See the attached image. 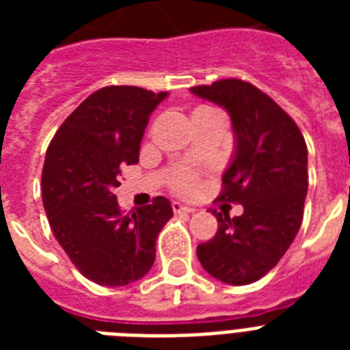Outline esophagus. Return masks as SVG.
Instances as JSON below:
<instances>
[{
	"label": "esophagus",
	"instance_id": "obj_1",
	"mask_svg": "<svg viewBox=\"0 0 350 350\" xmlns=\"http://www.w3.org/2000/svg\"><path fill=\"white\" fill-rule=\"evenodd\" d=\"M172 211H174L176 214H191V213H194V208L187 207V205H183V203H180V202L172 203Z\"/></svg>",
	"mask_w": 350,
	"mask_h": 350
}]
</instances>
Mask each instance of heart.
I'll return each mask as SVG.
<instances>
[{"label": "heart", "instance_id": "1", "mask_svg": "<svg viewBox=\"0 0 350 350\" xmlns=\"http://www.w3.org/2000/svg\"><path fill=\"white\" fill-rule=\"evenodd\" d=\"M198 111H211V109H198ZM196 176L191 174V172H185V174H181L176 178L174 191L180 192V194H191V192L196 191Z\"/></svg>", "mask_w": 350, "mask_h": 350}]
</instances>
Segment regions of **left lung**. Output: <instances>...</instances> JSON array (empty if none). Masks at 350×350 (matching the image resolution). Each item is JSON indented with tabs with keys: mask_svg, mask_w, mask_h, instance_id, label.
I'll return each mask as SVG.
<instances>
[{
	"mask_svg": "<svg viewBox=\"0 0 350 350\" xmlns=\"http://www.w3.org/2000/svg\"><path fill=\"white\" fill-rule=\"evenodd\" d=\"M191 90L229 112L236 150L218 200L243 205L234 218L213 211L218 232L198 245V260L219 282L249 285L276 267L298 234L309 185L307 145L293 118L254 85L219 79Z\"/></svg>",
	"mask_w": 350,
	"mask_h": 350,
	"instance_id": "left-lung-1",
	"label": "left lung"
}]
</instances>
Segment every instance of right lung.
<instances>
[{
	"label": "right lung",
	"mask_w": 350,
	"mask_h": 350,
	"mask_svg": "<svg viewBox=\"0 0 350 350\" xmlns=\"http://www.w3.org/2000/svg\"><path fill=\"white\" fill-rule=\"evenodd\" d=\"M167 92L103 87L63 121L46 148L43 207L54 238L90 282L123 287L150 271L156 238L172 218L167 198L121 213L114 189L121 169L137 163L148 116Z\"/></svg>",
	"instance_id": "1"
}]
</instances>
